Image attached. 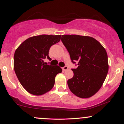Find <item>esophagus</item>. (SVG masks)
Wrapping results in <instances>:
<instances>
[{
    "label": "esophagus",
    "instance_id": "1",
    "mask_svg": "<svg viewBox=\"0 0 124 124\" xmlns=\"http://www.w3.org/2000/svg\"><path fill=\"white\" fill-rule=\"evenodd\" d=\"M68 68L67 66H65V67L62 68V70L66 71L67 70H68Z\"/></svg>",
    "mask_w": 124,
    "mask_h": 124
}]
</instances>
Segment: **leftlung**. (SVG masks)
<instances>
[{"label": "left lung", "instance_id": "1", "mask_svg": "<svg viewBox=\"0 0 124 124\" xmlns=\"http://www.w3.org/2000/svg\"><path fill=\"white\" fill-rule=\"evenodd\" d=\"M62 41L78 67L67 81L71 92L81 98H90L99 90L108 72V56L104 47L89 36L62 35Z\"/></svg>", "mask_w": 124, "mask_h": 124}]
</instances>
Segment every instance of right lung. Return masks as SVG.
Returning <instances> with one entry per match:
<instances>
[{
    "label": "right lung",
    "instance_id": "add662e5",
    "mask_svg": "<svg viewBox=\"0 0 124 124\" xmlns=\"http://www.w3.org/2000/svg\"><path fill=\"white\" fill-rule=\"evenodd\" d=\"M62 35H39L30 37L15 51L13 67L23 87L34 95H42L50 91L55 78L62 69L59 65L44 64V59L50 58L51 46L60 40Z\"/></svg>",
    "mask_w": 124,
    "mask_h": 124
}]
</instances>
